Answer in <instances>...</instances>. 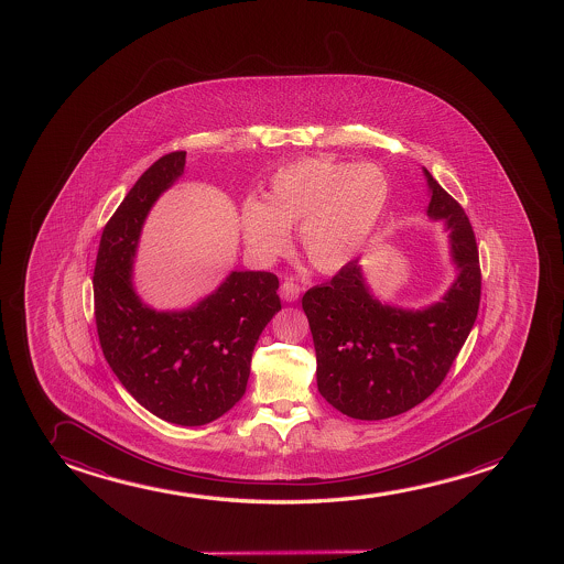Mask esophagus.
Instances as JSON below:
<instances>
[{
    "label": "esophagus",
    "instance_id": "34e87169",
    "mask_svg": "<svg viewBox=\"0 0 564 564\" xmlns=\"http://www.w3.org/2000/svg\"><path fill=\"white\" fill-rule=\"evenodd\" d=\"M300 286L295 284V282H292V280H286L282 286H280V297L284 300V302L292 303L300 297Z\"/></svg>",
    "mask_w": 564,
    "mask_h": 564
}]
</instances>
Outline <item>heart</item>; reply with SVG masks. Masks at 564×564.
<instances>
[{
	"instance_id": "1",
	"label": "heart",
	"mask_w": 564,
	"mask_h": 564,
	"mask_svg": "<svg viewBox=\"0 0 564 564\" xmlns=\"http://www.w3.org/2000/svg\"><path fill=\"white\" fill-rule=\"evenodd\" d=\"M389 200V177L377 164L311 156L280 167L267 200L247 198L239 224L247 249L261 261L286 253L290 228L302 226L307 259L338 270L366 249Z\"/></svg>"
}]
</instances>
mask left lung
Instances as JSON below:
<instances>
[{
  "instance_id": "obj_1",
  "label": "left lung",
  "mask_w": 564,
  "mask_h": 564,
  "mask_svg": "<svg viewBox=\"0 0 564 564\" xmlns=\"http://www.w3.org/2000/svg\"><path fill=\"white\" fill-rule=\"evenodd\" d=\"M423 174L431 191L427 216L445 223L458 272L443 300L421 310L382 303L359 259L303 295L318 392L354 420L394 417L431 397L476 323L481 297L476 236L464 208L425 167Z\"/></svg>"
}]
</instances>
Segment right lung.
Returning <instances> with one entry per match:
<instances>
[{
	"instance_id": "right-lung-1",
	"label": "right lung",
	"mask_w": 564,
	"mask_h": 564,
	"mask_svg": "<svg viewBox=\"0 0 564 564\" xmlns=\"http://www.w3.org/2000/svg\"><path fill=\"white\" fill-rule=\"evenodd\" d=\"M187 152L156 160L106 224L96 254L95 317L119 382L160 420L197 427L246 394L251 356L282 310L272 272L234 270L189 310L156 311L137 295L133 259L152 205L185 170Z\"/></svg>"
}]
</instances>
